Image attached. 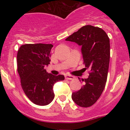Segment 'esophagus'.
<instances>
[{
  "label": "esophagus",
  "mask_w": 130,
  "mask_h": 130,
  "mask_svg": "<svg viewBox=\"0 0 130 130\" xmlns=\"http://www.w3.org/2000/svg\"><path fill=\"white\" fill-rule=\"evenodd\" d=\"M65 79H68V80H73V79H75V77L70 75H65Z\"/></svg>",
  "instance_id": "1"
}]
</instances>
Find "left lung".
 <instances>
[{
	"instance_id": "8db88e82",
	"label": "left lung",
	"mask_w": 130,
	"mask_h": 130,
	"mask_svg": "<svg viewBox=\"0 0 130 130\" xmlns=\"http://www.w3.org/2000/svg\"><path fill=\"white\" fill-rule=\"evenodd\" d=\"M81 46L88 77L83 79L84 85L72 93V98L80 107H88L95 104L104 91L107 78L110 59L109 38L99 27L85 25L66 39Z\"/></svg>"
}]
</instances>
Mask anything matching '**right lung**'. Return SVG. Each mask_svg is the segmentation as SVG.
Listing matches in <instances>:
<instances>
[{
    "instance_id": "add662e5",
    "label": "right lung",
    "mask_w": 130,
    "mask_h": 130,
    "mask_svg": "<svg viewBox=\"0 0 130 130\" xmlns=\"http://www.w3.org/2000/svg\"><path fill=\"white\" fill-rule=\"evenodd\" d=\"M52 44H25L20 47L17 55L18 72L23 90L30 100L38 105H46L55 97L53 86L62 81V75L48 73L45 67L51 59Z\"/></svg>"
}]
</instances>
